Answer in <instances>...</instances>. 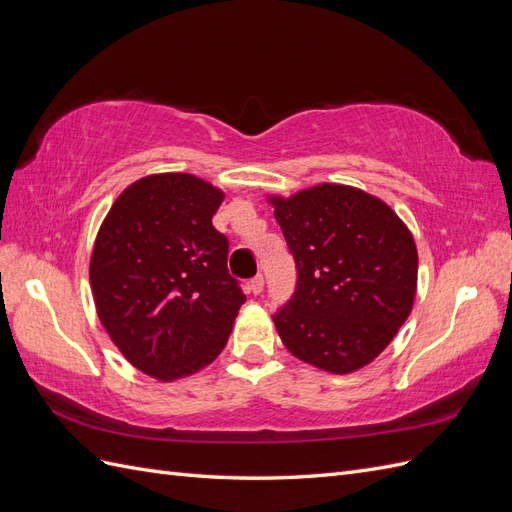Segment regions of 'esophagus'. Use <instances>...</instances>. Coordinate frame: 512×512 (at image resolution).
I'll use <instances>...</instances> for the list:
<instances>
[{
  "label": "esophagus",
  "mask_w": 512,
  "mask_h": 512,
  "mask_svg": "<svg viewBox=\"0 0 512 512\" xmlns=\"http://www.w3.org/2000/svg\"><path fill=\"white\" fill-rule=\"evenodd\" d=\"M262 288H265V277H262V275L258 273L256 277H252V282H250V290H252L254 294H260V292H262Z\"/></svg>",
  "instance_id": "obj_1"
}]
</instances>
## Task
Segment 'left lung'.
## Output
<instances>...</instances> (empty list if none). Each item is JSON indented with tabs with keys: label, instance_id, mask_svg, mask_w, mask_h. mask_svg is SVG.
<instances>
[{
	"label": "left lung",
	"instance_id": "1",
	"mask_svg": "<svg viewBox=\"0 0 512 512\" xmlns=\"http://www.w3.org/2000/svg\"><path fill=\"white\" fill-rule=\"evenodd\" d=\"M297 265L292 297L273 314L284 346L331 374H350L391 344L410 316L418 256L380 198L322 183L271 198Z\"/></svg>",
	"mask_w": 512,
	"mask_h": 512
}]
</instances>
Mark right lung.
Here are the masks:
<instances>
[{"mask_svg":"<svg viewBox=\"0 0 512 512\" xmlns=\"http://www.w3.org/2000/svg\"><path fill=\"white\" fill-rule=\"evenodd\" d=\"M222 200L194 175H149L119 194L96 237L98 316L123 356L158 380L209 365L245 303L226 267L228 239L211 222Z\"/></svg>","mask_w":512,"mask_h":512,"instance_id":"1","label":"right lung"}]
</instances>
